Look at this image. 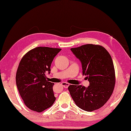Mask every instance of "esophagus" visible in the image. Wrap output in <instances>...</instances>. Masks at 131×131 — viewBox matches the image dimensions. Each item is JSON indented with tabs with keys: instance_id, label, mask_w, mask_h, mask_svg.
<instances>
[{
	"instance_id": "1",
	"label": "esophagus",
	"mask_w": 131,
	"mask_h": 131,
	"mask_svg": "<svg viewBox=\"0 0 131 131\" xmlns=\"http://www.w3.org/2000/svg\"><path fill=\"white\" fill-rule=\"evenodd\" d=\"M62 85L63 86V87L65 88H67L69 86L70 84L69 83H67V82H62Z\"/></svg>"
}]
</instances>
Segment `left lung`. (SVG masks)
<instances>
[{"mask_svg": "<svg viewBox=\"0 0 131 131\" xmlns=\"http://www.w3.org/2000/svg\"><path fill=\"white\" fill-rule=\"evenodd\" d=\"M71 51L82 63L83 74L89 86L70 85L68 89L78 106L86 112L103 107L110 98L115 85V71L112 57L103 46L86 44Z\"/></svg>", "mask_w": 131, "mask_h": 131, "instance_id": "8db88e82", "label": "left lung"}]
</instances>
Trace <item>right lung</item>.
Listing matches in <instances>:
<instances>
[{
	"mask_svg": "<svg viewBox=\"0 0 131 131\" xmlns=\"http://www.w3.org/2000/svg\"><path fill=\"white\" fill-rule=\"evenodd\" d=\"M61 50L37 47L21 60L16 73V83L24 103L30 110L40 113L54 103V83L46 80L45 73H50L52 62Z\"/></svg>",
	"mask_w": 131,
	"mask_h": 131,
	"instance_id": "1",
	"label": "right lung"
}]
</instances>
